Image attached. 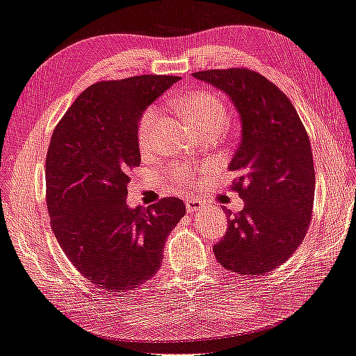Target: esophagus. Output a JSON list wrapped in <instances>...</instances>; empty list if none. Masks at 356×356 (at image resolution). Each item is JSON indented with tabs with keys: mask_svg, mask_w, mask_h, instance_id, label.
I'll use <instances>...</instances> for the list:
<instances>
[{
	"mask_svg": "<svg viewBox=\"0 0 356 356\" xmlns=\"http://www.w3.org/2000/svg\"><path fill=\"white\" fill-rule=\"evenodd\" d=\"M202 207H204V202H202L198 198H192V200H187L186 201V209H187L188 213L198 212V210H201Z\"/></svg>",
	"mask_w": 356,
	"mask_h": 356,
	"instance_id": "34e87169",
	"label": "esophagus"
}]
</instances>
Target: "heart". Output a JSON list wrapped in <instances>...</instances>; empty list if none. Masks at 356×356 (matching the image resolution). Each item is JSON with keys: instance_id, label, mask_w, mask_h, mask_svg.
Returning a JSON list of instances; mask_svg holds the SVG:
<instances>
[{"instance_id": "obj_1", "label": "heart", "mask_w": 356, "mask_h": 356, "mask_svg": "<svg viewBox=\"0 0 356 356\" xmlns=\"http://www.w3.org/2000/svg\"><path fill=\"white\" fill-rule=\"evenodd\" d=\"M175 106L184 113V117L192 122L200 134L207 130H221L227 124V108L224 101L210 90L191 92L187 95L175 99ZM159 118V108L152 106L141 115L136 127L138 144L141 149H147L154 138V130ZM177 179L179 183H187V175L177 170Z\"/></svg>"}]
</instances>
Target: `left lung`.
<instances>
[{
    "label": "left lung",
    "instance_id": "left-lung-1",
    "mask_svg": "<svg viewBox=\"0 0 356 356\" xmlns=\"http://www.w3.org/2000/svg\"><path fill=\"white\" fill-rule=\"evenodd\" d=\"M193 76L222 90L241 120V141L229 164L232 188L244 201L213 253L224 269L263 275L293 255L307 234L315 197L310 141L293 104L277 86L248 69Z\"/></svg>",
    "mask_w": 356,
    "mask_h": 356
}]
</instances>
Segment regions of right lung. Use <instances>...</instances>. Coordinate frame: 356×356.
Returning <instances> with one entry per match:
<instances>
[{"label":"right lung","instance_id":"obj_1","mask_svg":"<svg viewBox=\"0 0 356 356\" xmlns=\"http://www.w3.org/2000/svg\"><path fill=\"white\" fill-rule=\"evenodd\" d=\"M178 81L141 75L90 86L58 122L46 158L50 226L75 269L108 292H126L159 270L169 234L186 213L179 198L147 209L126 202L141 163L136 127Z\"/></svg>","mask_w":356,"mask_h":356}]
</instances>
